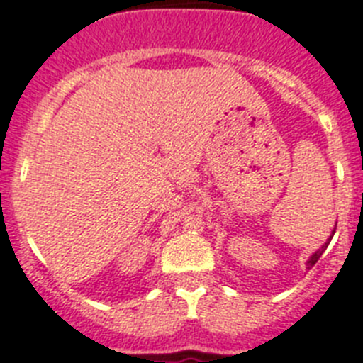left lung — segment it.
<instances>
[{"label":"left lung","mask_w":363,"mask_h":363,"mask_svg":"<svg viewBox=\"0 0 363 363\" xmlns=\"http://www.w3.org/2000/svg\"><path fill=\"white\" fill-rule=\"evenodd\" d=\"M327 245H329V242H327L325 245L322 247V251H316V252H314L313 256H311V259H309V267H313V265L316 264V262H318V258H320V256H322V252L325 251V247H327Z\"/></svg>","instance_id":"obj_1"}]
</instances>
